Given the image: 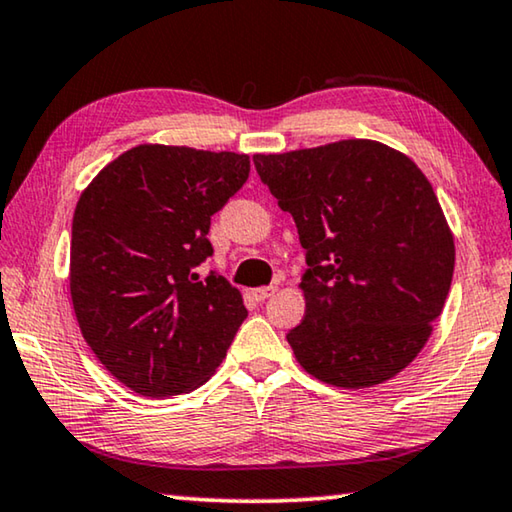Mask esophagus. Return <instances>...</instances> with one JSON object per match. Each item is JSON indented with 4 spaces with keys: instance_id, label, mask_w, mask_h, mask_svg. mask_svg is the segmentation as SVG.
Returning a JSON list of instances; mask_svg holds the SVG:
<instances>
[{
    "instance_id": "1",
    "label": "esophagus",
    "mask_w": 512,
    "mask_h": 512,
    "mask_svg": "<svg viewBox=\"0 0 512 512\" xmlns=\"http://www.w3.org/2000/svg\"><path fill=\"white\" fill-rule=\"evenodd\" d=\"M274 293H277V288H274V286H263V288H254V291H251V298L263 302V300L272 298Z\"/></svg>"
}]
</instances>
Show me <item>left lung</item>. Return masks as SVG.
Wrapping results in <instances>:
<instances>
[{
    "mask_svg": "<svg viewBox=\"0 0 512 512\" xmlns=\"http://www.w3.org/2000/svg\"><path fill=\"white\" fill-rule=\"evenodd\" d=\"M254 164L307 251L305 318L286 335L302 369L337 388L392 379L427 344L453 281L455 240L432 184L365 138Z\"/></svg>",
    "mask_w": 512,
    "mask_h": 512,
    "instance_id": "1",
    "label": "left lung"
}]
</instances>
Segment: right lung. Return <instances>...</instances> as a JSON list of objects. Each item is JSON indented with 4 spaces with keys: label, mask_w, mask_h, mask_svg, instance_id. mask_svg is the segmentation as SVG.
Returning <instances> with one entry per match:
<instances>
[{
    "label": "right lung",
    "mask_w": 512,
    "mask_h": 512,
    "mask_svg": "<svg viewBox=\"0 0 512 512\" xmlns=\"http://www.w3.org/2000/svg\"><path fill=\"white\" fill-rule=\"evenodd\" d=\"M249 177V157L177 145L131 147L94 177L71 228V300L101 365L143 397L196 390L247 318L217 272L210 219Z\"/></svg>",
    "instance_id": "add662e5"
}]
</instances>
